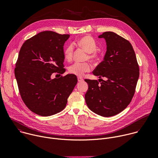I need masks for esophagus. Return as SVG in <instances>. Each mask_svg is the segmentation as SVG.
I'll return each instance as SVG.
<instances>
[{
	"mask_svg": "<svg viewBox=\"0 0 158 158\" xmlns=\"http://www.w3.org/2000/svg\"><path fill=\"white\" fill-rule=\"evenodd\" d=\"M77 80H78V82H82V81H83V79L82 78V77H77Z\"/></svg>",
	"mask_w": 158,
	"mask_h": 158,
	"instance_id": "obj_1",
	"label": "esophagus"
}]
</instances>
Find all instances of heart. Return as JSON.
Instances as JSON below:
<instances>
[{"instance_id": "obj_1", "label": "heart", "mask_w": 158, "mask_h": 158, "mask_svg": "<svg viewBox=\"0 0 158 158\" xmlns=\"http://www.w3.org/2000/svg\"><path fill=\"white\" fill-rule=\"evenodd\" d=\"M78 46L84 49L86 52L85 60L89 59L91 62H98L101 56L99 52L97 50L98 46L96 41L91 35H84L79 38L76 41ZM74 46L73 44H69L64 49V56L65 60L71 61L73 57ZM92 69V66L89 62H75L68 68L69 73L77 76H83L85 73H88Z\"/></svg>"}]
</instances>
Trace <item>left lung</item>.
<instances>
[{
	"mask_svg": "<svg viewBox=\"0 0 158 158\" xmlns=\"http://www.w3.org/2000/svg\"><path fill=\"white\" fill-rule=\"evenodd\" d=\"M104 38L107 51L102 61L93 72L97 80L85 79L89 89L85 94L88 107L103 117L116 115L131 102L139 76L136 56L131 44L112 32L99 36Z\"/></svg>",
	"mask_w": 158,
	"mask_h": 158,
	"instance_id": "obj_1",
	"label": "left lung"
}]
</instances>
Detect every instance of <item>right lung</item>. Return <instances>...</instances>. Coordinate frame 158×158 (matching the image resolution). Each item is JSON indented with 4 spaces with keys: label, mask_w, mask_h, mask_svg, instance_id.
Instances as JSON below:
<instances>
[{
    "label": "right lung",
    "mask_w": 158,
    "mask_h": 158,
    "mask_svg": "<svg viewBox=\"0 0 158 158\" xmlns=\"http://www.w3.org/2000/svg\"><path fill=\"white\" fill-rule=\"evenodd\" d=\"M69 34L43 31L26 40L20 49L14 69L19 91L26 106L41 116L62 110L77 82L76 75L62 74L64 44Z\"/></svg>",
    "instance_id": "right-lung-1"
}]
</instances>
